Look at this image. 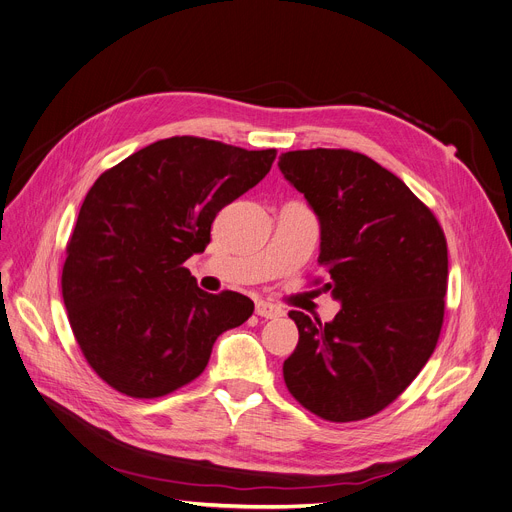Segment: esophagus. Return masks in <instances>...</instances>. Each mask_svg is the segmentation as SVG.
<instances>
[{"label":"esophagus","mask_w":512,"mask_h":512,"mask_svg":"<svg viewBox=\"0 0 512 512\" xmlns=\"http://www.w3.org/2000/svg\"><path fill=\"white\" fill-rule=\"evenodd\" d=\"M256 314L268 320V318H279L283 314V310L279 306L262 302V299H260V302H256Z\"/></svg>","instance_id":"esophagus-1"}]
</instances>
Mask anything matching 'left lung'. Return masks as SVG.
<instances>
[{
  "mask_svg": "<svg viewBox=\"0 0 512 512\" xmlns=\"http://www.w3.org/2000/svg\"><path fill=\"white\" fill-rule=\"evenodd\" d=\"M279 169L318 215L324 289L341 302L324 324L289 312L299 341L283 378L293 399L326 422H359L393 403L436 349L446 237L432 210L362 153L289 150Z\"/></svg>",
  "mask_w": 512,
  "mask_h": 512,
  "instance_id": "left-lung-1",
  "label": "left lung"
}]
</instances>
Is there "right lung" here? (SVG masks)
Returning a JSON list of instances; mask_svg holds the SVG:
<instances>
[{
	"label": "right lung",
	"instance_id": "obj_1",
	"mask_svg": "<svg viewBox=\"0 0 512 512\" xmlns=\"http://www.w3.org/2000/svg\"><path fill=\"white\" fill-rule=\"evenodd\" d=\"M275 148L198 136L148 144L99 175L66 246L62 295L76 343L117 393L157 399L198 378L250 297L206 293L184 262L210 242L223 206L273 167Z\"/></svg>",
	"mask_w": 512,
	"mask_h": 512
}]
</instances>
